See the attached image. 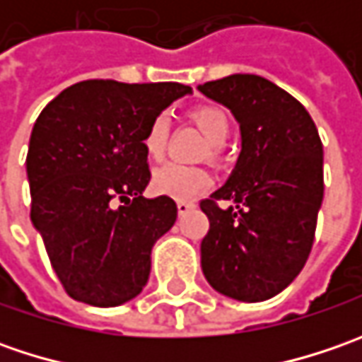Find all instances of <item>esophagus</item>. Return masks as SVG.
Returning <instances> with one entry per match:
<instances>
[{
    "label": "esophagus",
    "mask_w": 362,
    "mask_h": 362,
    "mask_svg": "<svg viewBox=\"0 0 362 362\" xmlns=\"http://www.w3.org/2000/svg\"><path fill=\"white\" fill-rule=\"evenodd\" d=\"M193 207H195L193 203H187V202L177 203V211H179V216H185V214H189V211H191Z\"/></svg>",
    "instance_id": "34e87169"
}]
</instances>
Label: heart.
Here are the masks:
<instances>
[{
    "mask_svg": "<svg viewBox=\"0 0 362 362\" xmlns=\"http://www.w3.org/2000/svg\"><path fill=\"white\" fill-rule=\"evenodd\" d=\"M191 120L197 124V129L205 134L207 143H209V157L217 159L219 157V146L228 141L231 131L230 117L223 108L219 106H197L189 112ZM167 136H169V120L167 117H157L151 120L145 136H143V146L148 159L159 160L165 155V146H167ZM211 185V177L205 169L199 167H183V165H163L160 169L153 175V189L171 197L177 202H191L197 195H202L205 189Z\"/></svg>",
    "mask_w": 362,
    "mask_h": 362,
    "instance_id": "heart-1",
    "label": "heart"
}]
</instances>
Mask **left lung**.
<instances>
[{
  "instance_id": "1",
  "label": "left lung",
  "mask_w": 362,
  "mask_h": 362,
  "mask_svg": "<svg viewBox=\"0 0 362 362\" xmlns=\"http://www.w3.org/2000/svg\"><path fill=\"white\" fill-rule=\"evenodd\" d=\"M199 92L228 106L242 131L233 173L199 203L209 219L202 270L219 294L262 302L280 294L310 256L325 195L322 143L308 110L266 78L231 74Z\"/></svg>"
}]
</instances>
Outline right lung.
<instances>
[{
  "mask_svg": "<svg viewBox=\"0 0 362 362\" xmlns=\"http://www.w3.org/2000/svg\"><path fill=\"white\" fill-rule=\"evenodd\" d=\"M191 88L179 82L84 80L35 120L28 148L32 223L68 296L110 308L132 300L151 274V250L173 228L171 197L146 199L143 136Z\"/></svg>",
  "mask_w": 362,
  "mask_h": 362,
  "instance_id": "1",
  "label": "right lung"
}]
</instances>
